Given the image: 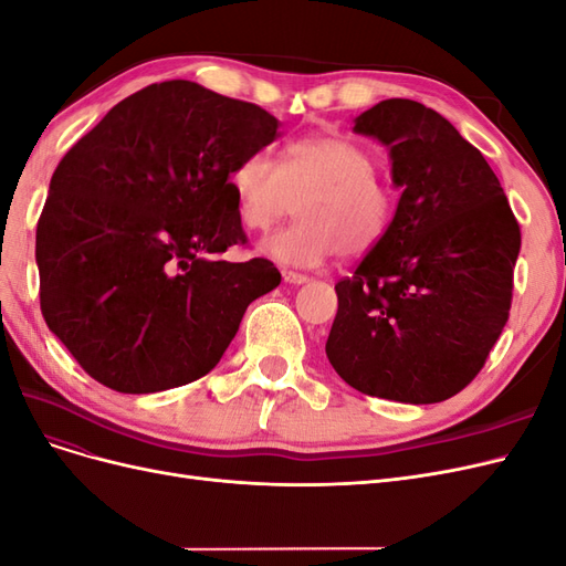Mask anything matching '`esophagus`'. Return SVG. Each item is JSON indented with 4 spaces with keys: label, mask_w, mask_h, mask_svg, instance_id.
<instances>
[{
    "label": "esophagus",
    "mask_w": 566,
    "mask_h": 566,
    "mask_svg": "<svg viewBox=\"0 0 566 566\" xmlns=\"http://www.w3.org/2000/svg\"><path fill=\"white\" fill-rule=\"evenodd\" d=\"M283 281L290 285H304L310 281V276H304V273H297V271H283Z\"/></svg>",
    "instance_id": "esophagus-1"
}]
</instances>
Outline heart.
<instances>
[{"instance_id":"heart-1","label":"heart","mask_w":566,"mask_h":566,"mask_svg":"<svg viewBox=\"0 0 566 566\" xmlns=\"http://www.w3.org/2000/svg\"><path fill=\"white\" fill-rule=\"evenodd\" d=\"M378 165L366 148L335 134L304 136L285 148L283 165L254 150L231 177L238 217L266 231L295 212L300 221L264 238L260 250L285 266L310 269L339 250L366 254L378 245L394 217L389 188L375 179Z\"/></svg>"}]
</instances>
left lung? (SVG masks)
<instances>
[{
    "label": "left lung",
    "instance_id": "left-lung-1",
    "mask_svg": "<svg viewBox=\"0 0 566 566\" xmlns=\"http://www.w3.org/2000/svg\"><path fill=\"white\" fill-rule=\"evenodd\" d=\"M354 132L387 148L401 196L382 241L335 285L325 354L370 397L447 401L505 328L520 224L482 153L437 111L387 98Z\"/></svg>",
    "mask_w": 566,
    "mask_h": 566
}]
</instances>
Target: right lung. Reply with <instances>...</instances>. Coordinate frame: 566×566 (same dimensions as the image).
Returning <instances> with one entry per match:
<instances>
[{"label":"right lung","instance_id":"add662e5","mask_svg":"<svg viewBox=\"0 0 566 566\" xmlns=\"http://www.w3.org/2000/svg\"><path fill=\"white\" fill-rule=\"evenodd\" d=\"M279 139L264 108L188 80L127 96L65 153L38 221L42 314L94 380L150 394L208 375L281 283L245 243L231 175Z\"/></svg>","mask_w":566,"mask_h":566}]
</instances>
